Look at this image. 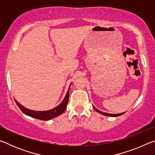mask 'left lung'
<instances>
[{
  "label": "left lung",
  "instance_id": "left-lung-1",
  "mask_svg": "<svg viewBox=\"0 0 155 155\" xmlns=\"http://www.w3.org/2000/svg\"><path fill=\"white\" fill-rule=\"evenodd\" d=\"M94 109L96 110V111L97 112L100 113V114H103V115H107V116H111V117H117V116H120V115H122V114H124V113H121V114H107V113H104V112H103V111H99V110L97 109L96 108H95V107H94Z\"/></svg>",
  "mask_w": 155,
  "mask_h": 155
}]
</instances>
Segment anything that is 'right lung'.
<instances>
[{"label": "right lung", "mask_w": 155, "mask_h": 155, "mask_svg": "<svg viewBox=\"0 0 155 155\" xmlns=\"http://www.w3.org/2000/svg\"><path fill=\"white\" fill-rule=\"evenodd\" d=\"M69 90H68L66 95H65L64 101H62V103L60 104L59 105L55 107V108L51 110H48V111H33V110H30L25 108V107H24L22 105H21V104L16 101H15V103H16L18 107H19L21 111L24 113L25 114L28 115V116L33 117L34 118L41 120H49L62 114L65 111L68 103V100H69Z\"/></svg>", "instance_id": "obj_1"}]
</instances>
